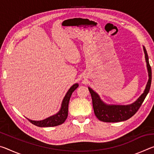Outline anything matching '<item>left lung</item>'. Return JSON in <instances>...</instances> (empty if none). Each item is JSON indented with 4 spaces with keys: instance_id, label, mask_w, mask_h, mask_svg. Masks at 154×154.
<instances>
[{
    "instance_id": "8db88e82",
    "label": "left lung",
    "mask_w": 154,
    "mask_h": 154,
    "mask_svg": "<svg viewBox=\"0 0 154 154\" xmlns=\"http://www.w3.org/2000/svg\"><path fill=\"white\" fill-rule=\"evenodd\" d=\"M145 54V62L147 63V69L148 72V82L146 85L144 92L139 98L130 105H109L101 100L97 93L94 92L92 88L88 87L92 99V105L94 112L99 120L104 122H119L128 119L137 113L138 109L141 106L151 86L152 83V69L149 63V58L144 46H143Z\"/></svg>"
}]
</instances>
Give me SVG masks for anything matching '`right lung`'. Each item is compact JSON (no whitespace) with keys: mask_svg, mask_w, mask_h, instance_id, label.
Instances as JSON below:
<instances>
[{"mask_svg":"<svg viewBox=\"0 0 154 154\" xmlns=\"http://www.w3.org/2000/svg\"><path fill=\"white\" fill-rule=\"evenodd\" d=\"M79 86L78 83H75L68 90L66 95L62 100L61 104V107L59 111L55 115H53L49 118L40 121L32 120V119H28L32 124L35 125L38 127H53L56 126L58 125L63 124L66 120L68 116V111H69V103L70 98L72 95V92L77 89Z\"/></svg>","mask_w":154,"mask_h":154,"instance_id":"add662e5","label":"right lung"}]
</instances>
